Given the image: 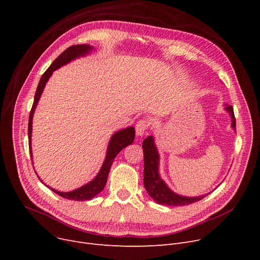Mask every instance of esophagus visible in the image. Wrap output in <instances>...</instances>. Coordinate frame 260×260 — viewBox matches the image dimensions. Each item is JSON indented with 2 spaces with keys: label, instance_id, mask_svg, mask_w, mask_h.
Instances as JSON below:
<instances>
[{
  "label": "esophagus",
  "instance_id": "obj_1",
  "mask_svg": "<svg viewBox=\"0 0 260 260\" xmlns=\"http://www.w3.org/2000/svg\"><path fill=\"white\" fill-rule=\"evenodd\" d=\"M149 123L148 120L146 119H141L137 122V124H136V134H137V136H142L148 128Z\"/></svg>",
  "mask_w": 260,
  "mask_h": 260
}]
</instances>
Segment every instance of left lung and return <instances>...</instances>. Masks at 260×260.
<instances>
[{
	"instance_id": "obj_1",
	"label": "left lung",
	"mask_w": 260,
	"mask_h": 260,
	"mask_svg": "<svg viewBox=\"0 0 260 260\" xmlns=\"http://www.w3.org/2000/svg\"><path fill=\"white\" fill-rule=\"evenodd\" d=\"M225 109L230 113L232 117V127L236 129V119L234 116V109L231 105L225 104ZM143 156H144V177L143 183L144 187L147 190L148 195L151 196L157 203L165 204V206L177 207V206H187V204L197 202L207 195H202L199 197H184L176 194L168 187L158 173L159 165V155L157 148L154 144L153 136H149L143 140L142 143Z\"/></svg>"
}]
</instances>
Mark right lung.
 <instances>
[{
    "label": "right lung",
    "mask_w": 260,
    "mask_h": 260,
    "mask_svg": "<svg viewBox=\"0 0 260 260\" xmlns=\"http://www.w3.org/2000/svg\"><path fill=\"white\" fill-rule=\"evenodd\" d=\"M91 48H92L91 46L86 45V44L73 45L71 47H68L60 54V56L56 60L51 63V65L46 70V72L42 75V77H41L36 93H35V100H34V104H32L31 111L29 114V119H28V143H29V151H30L31 159H32V155H31L30 143H31L32 117H34L36 106L38 104V101L41 97V94H42V91L44 89L46 82L48 81V79L51 76V74L53 73V71H56L57 68L61 67L62 65L67 64L70 61H72L80 56H84V54L88 53L91 50ZM134 139H135V128L133 126L119 131L115 135H113V137L108 144L106 158L104 160V163H103L100 172L98 173L97 176H95V178L93 180H91L90 182H88L87 184L73 190V192H68V193L59 192V190H56L51 187H49V188L52 190V192L58 194L59 196L66 198V199H71V200L83 201V200H89V199L93 198L95 195H98L104 188L106 181H107V176H108L109 170H111V167L113 165L115 157L122 151L123 148L132 144L134 142Z\"/></svg>",
    "instance_id": "right-lung-1"
}]
</instances>
